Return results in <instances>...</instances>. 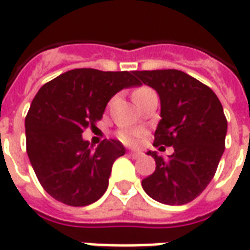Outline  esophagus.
Listing matches in <instances>:
<instances>
[{
  "label": "esophagus",
  "mask_w": 250,
  "mask_h": 250,
  "mask_svg": "<svg viewBox=\"0 0 250 250\" xmlns=\"http://www.w3.org/2000/svg\"><path fill=\"white\" fill-rule=\"evenodd\" d=\"M129 155L133 159H139V157L143 156V152H140V150H129Z\"/></svg>",
  "instance_id": "obj_1"
}]
</instances>
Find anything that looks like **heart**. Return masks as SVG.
Returning <instances> with one entry per match:
<instances>
[{
    "label": "heart",
    "instance_id": "obj_1",
    "mask_svg": "<svg viewBox=\"0 0 250 250\" xmlns=\"http://www.w3.org/2000/svg\"><path fill=\"white\" fill-rule=\"evenodd\" d=\"M153 93H155V91H153L152 88L146 87V86L137 87L133 91L134 102L143 100L144 97H146V95H149V94H153ZM117 136H118V139L121 140L122 143H125V144H136V143H137V140L143 136V132H141V130H121V132H118Z\"/></svg>",
    "mask_w": 250,
    "mask_h": 250
}]
</instances>
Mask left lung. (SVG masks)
<instances>
[{
  "mask_svg": "<svg viewBox=\"0 0 250 250\" xmlns=\"http://www.w3.org/2000/svg\"><path fill=\"white\" fill-rule=\"evenodd\" d=\"M139 84H148L160 97L162 120L155 146H173V153L155 159L156 169L141 185L164 205H186L205 190L215 175L225 149L228 121L211 88L179 70L134 71Z\"/></svg>",
  "mask_w": 250,
  "mask_h": 250,
  "instance_id": "1",
  "label": "left lung"
}]
</instances>
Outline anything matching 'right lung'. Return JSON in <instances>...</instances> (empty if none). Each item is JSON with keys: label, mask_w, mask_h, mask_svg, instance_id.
Wrapping results in <instances>:
<instances>
[{"label": "right lung", "mask_w": 250, "mask_h": 250, "mask_svg": "<svg viewBox=\"0 0 250 250\" xmlns=\"http://www.w3.org/2000/svg\"><path fill=\"white\" fill-rule=\"evenodd\" d=\"M137 84L133 72L75 68L37 91L25 117L26 153L54 199L79 207L105 194L113 163L125 148L105 139L93 149L82 133L102 118L114 94Z\"/></svg>", "instance_id": "1"}]
</instances>
